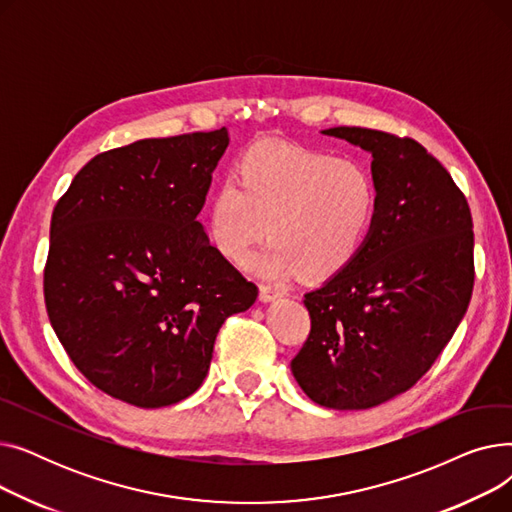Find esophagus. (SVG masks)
Wrapping results in <instances>:
<instances>
[{"mask_svg":"<svg viewBox=\"0 0 512 512\" xmlns=\"http://www.w3.org/2000/svg\"><path fill=\"white\" fill-rule=\"evenodd\" d=\"M278 297H280V292L276 288H272V286H261L259 288V301L261 303H272Z\"/></svg>","mask_w":512,"mask_h":512,"instance_id":"esophagus-1","label":"esophagus"}]
</instances>
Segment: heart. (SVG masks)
Instances as JSON below:
<instances>
[{"label": "heart", "instance_id": "b5f03b06", "mask_svg": "<svg viewBox=\"0 0 512 512\" xmlns=\"http://www.w3.org/2000/svg\"><path fill=\"white\" fill-rule=\"evenodd\" d=\"M380 193L371 170L330 151L263 143L249 149L215 188L205 232L224 259L242 265L257 242L274 238L259 259L263 278L324 282L365 249Z\"/></svg>", "mask_w": 512, "mask_h": 512}]
</instances>
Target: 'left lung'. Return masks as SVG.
<instances>
[{"label":"left lung","mask_w":512,"mask_h":512,"mask_svg":"<svg viewBox=\"0 0 512 512\" xmlns=\"http://www.w3.org/2000/svg\"><path fill=\"white\" fill-rule=\"evenodd\" d=\"M371 153L380 207L359 259L305 294L311 334L290 369L321 407L359 411L413 388L467 313L473 220L440 161L413 139L321 130Z\"/></svg>","instance_id":"obj_1"}]
</instances>
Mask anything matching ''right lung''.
Returning <instances> with one entry per match:
<instances>
[{
    "mask_svg": "<svg viewBox=\"0 0 512 512\" xmlns=\"http://www.w3.org/2000/svg\"><path fill=\"white\" fill-rule=\"evenodd\" d=\"M228 143L220 128L101 153L53 209L51 328L78 371L128 405L191 396L226 317L257 299L197 218Z\"/></svg>",
    "mask_w": 512,
    "mask_h": 512,
    "instance_id": "obj_1",
    "label": "right lung"
}]
</instances>
